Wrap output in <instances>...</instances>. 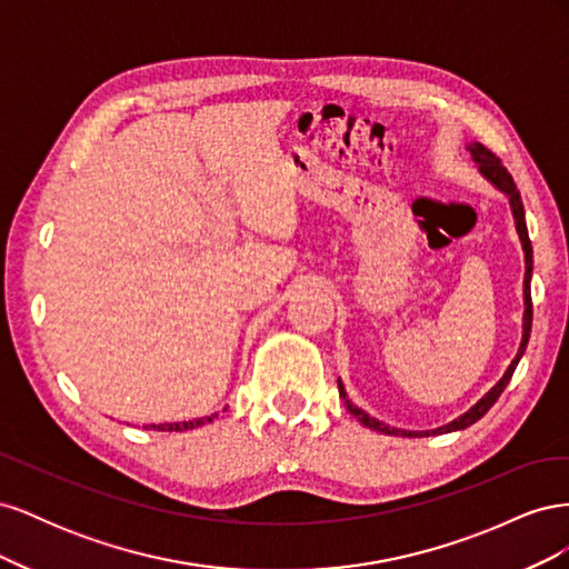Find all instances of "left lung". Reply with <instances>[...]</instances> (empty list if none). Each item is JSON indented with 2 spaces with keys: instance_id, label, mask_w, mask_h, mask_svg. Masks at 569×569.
<instances>
[{
  "instance_id": "8db88e82",
  "label": "left lung",
  "mask_w": 569,
  "mask_h": 569,
  "mask_svg": "<svg viewBox=\"0 0 569 569\" xmlns=\"http://www.w3.org/2000/svg\"><path fill=\"white\" fill-rule=\"evenodd\" d=\"M468 151H470L472 161L477 163L481 178H485L487 182H491V184L498 189V192L508 197L510 211H512V218H515V230H518V237H520V242H522V251H525V316H522V341H520V349H518V353H515V358L510 360V366H508V370L503 372L501 380H498L485 396H481V399H479L470 410H465L462 416H458L456 420L446 422V425H441V427H437V429H425V432H412V429L389 427L387 422H380L377 418L368 416V412H366L363 408H358L356 403L349 401L347 389H343L341 380H337V385H339V396L343 399V406L349 408V412H351V416H353L360 425H366L368 429H375V432L393 435V437H437V435L458 432V429H465V427L475 425L479 418L487 416L489 408L498 401V396L503 393V389L508 387L515 368H518L520 358H522L525 351H527V341H529V332H531V287H529V282H531V266H533V261H531V242H529V234H527V220H525L522 197H520V192H518V187H515V180L510 178V173L503 168L501 159H496L487 147H481L479 142H470V144H468Z\"/></svg>"
}]
</instances>
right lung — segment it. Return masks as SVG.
Returning a JSON list of instances; mask_svg holds the SVG:
<instances>
[{
    "label": "right lung",
    "mask_w": 569,
    "mask_h": 569,
    "mask_svg": "<svg viewBox=\"0 0 569 569\" xmlns=\"http://www.w3.org/2000/svg\"><path fill=\"white\" fill-rule=\"evenodd\" d=\"M213 418H218V412L206 418H194V420H184V422H163V425H147V429H157V432H184V429H194L201 425L213 422Z\"/></svg>",
    "instance_id": "obj_1"
}]
</instances>
